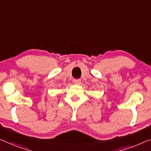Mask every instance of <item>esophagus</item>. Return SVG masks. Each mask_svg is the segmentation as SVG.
I'll return each mask as SVG.
<instances>
[{"label": "esophagus", "mask_w": 151, "mask_h": 151, "mask_svg": "<svg viewBox=\"0 0 151 151\" xmlns=\"http://www.w3.org/2000/svg\"><path fill=\"white\" fill-rule=\"evenodd\" d=\"M73 82L75 85H79L81 83V80L80 79H74Z\"/></svg>", "instance_id": "34e87169"}]
</instances>
